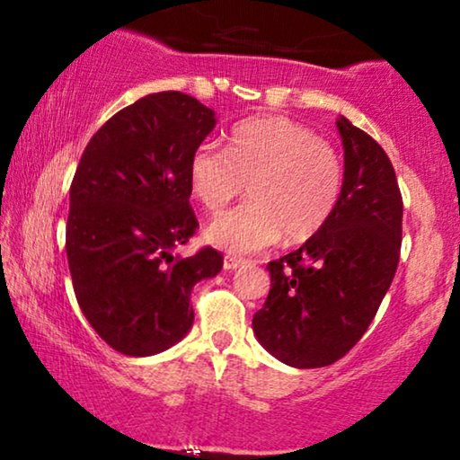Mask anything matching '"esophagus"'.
Masks as SVG:
<instances>
[{
  "label": "esophagus",
  "mask_w": 460,
  "mask_h": 460,
  "mask_svg": "<svg viewBox=\"0 0 460 460\" xmlns=\"http://www.w3.org/2000/svg\"><path fill=\"white\" fill-rule=\"evenodd\" d=\"M243 261L244 260H241V257H236V255H226L224 257V270H236Z\"/></svg>",
  "instance_id": "1"
}]
</instances>
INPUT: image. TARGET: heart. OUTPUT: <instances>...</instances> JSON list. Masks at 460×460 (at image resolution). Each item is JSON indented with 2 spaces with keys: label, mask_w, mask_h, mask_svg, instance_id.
<instances>
[{
  "label": "heart",
  "mask_w": 460,
  "mask_h": 460,
  "mask_svg": "<svg viewBox=\"0 0 460 460\" xmlns=\"http://www.w3.org/2000/svg\"><path fill=\"white\" fill-rule=\"evenodd\" d=\"M194 199L209 213L241 197L249 203L219 216L207 238L230 253H255L279 243H305L329 224L343 190L337 150L287 117L238 123L228 148L203 142L188 161Z\"/></svg>",
  "instance_id": "1"
}]
</instances>
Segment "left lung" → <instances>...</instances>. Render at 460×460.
Here are the masks:
<instances>
[{
  "label": "left lung",
  "instance_id": "8db88e82",
  "mask_svg": "<svg viewBox=\"0 0 460 460\" xmlns=\"http://www.w3.org/2000/svg\"><path fill=\"white\" fill-rule=\"evenodd\" d=\"M343 190L329 224L270 261V293L253 332L295 368L329 367L360 341L400 261L402 194L392 161L367 131L337 121Z\"/></svg>",
  "mask_w": 460,
  "mask_h": 460
}]
</instances>
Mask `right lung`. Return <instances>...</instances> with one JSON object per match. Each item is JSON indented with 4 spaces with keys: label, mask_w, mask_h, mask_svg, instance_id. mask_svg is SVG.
I'll return each instance as SVG.
<instances>
[{
    "label": "right lung",
    "mask_w": 460,
    "mask_h": 460,
    "mask_svg": "<svg viewBox=\"0 0 460 460\" xmlns=\"http://www.w3.org/2000/svg\"><path fill=\"white\" fill-rule=\"evenodd\" d=\"M216 112L181 92L125 106L87 144L71 184L66 257L92 329L125 356H153L190 331V291L224 266L219 251L173 255L199 228L188 161Z\"/></svg>",
    "instance_id": "right-lung-1"
}]
</instances>
